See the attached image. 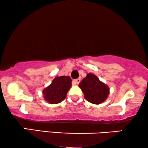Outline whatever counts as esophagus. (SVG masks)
Returning a JSON list of instances; mask_svg holds the SVG:
<instances>
[{
	"instance_id": "obj_1",
	"label": "esophagus",
	"mask_w": 148,
	"mask_h": 148,
	"mask_svg": "<svg viewBox=\"0 0 148 148\" xmlns=\"http://www.w3.org/2000/svg\"><path fill=\"white\" fill-rule=\"evenodd\" d=\"M81 82V79H74L73 81V84L76 85V84H79Z\"/></svg>"
}]
</instances>
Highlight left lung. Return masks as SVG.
I'll use <instances>...</instances> for the list:
<instances>
[{"label": "left lung", "instance_id": "8db88e82", "mask_svg": "<svg viewBox=\"0 0 148 148\" xmlns=\"http://www.w3.org/2000/svg\"><path fill=\"white\" fill-rule=\"evenodd\" d=\"M79 87L84 92L86 100L94 104L104 102L110 93L108 86L92 73L87 75L79 83Z\"/></svg>", "mask_w": 148, "mask_h": 148}]
</instances>
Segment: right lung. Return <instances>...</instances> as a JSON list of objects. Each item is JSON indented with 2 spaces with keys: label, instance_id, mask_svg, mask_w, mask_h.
I'll list each match as a JSON object with an SVG mask.
<instances>
[{
  "label": "right lung",
  "instance_id": "obj_1",
  "mask_svg": "<svg viewBox=\"0 0 148 148\" xmlns=\"http://www.w3.org/2000/svg\"><path fill=\"white\" fill-rule=\"evenodd\" d=\"M71 79L69 76L56 77L51 84L42 91L44 100L51 104L61 102L71 88Z\"/></svg>",
  "mask_w": 148,
  "mask_h": 148
}]
</instances>
